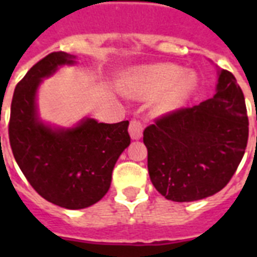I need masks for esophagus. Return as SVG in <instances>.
<instances>
[{"instance_id":"obj_1","label":"esophagus","mask_w":257,"mask_h":257,"mask_svg":"<svg viewBox=\"0 0 257 257\" xmlns=\"http://www.w3.org/2000/svg\"><path fill=\"white\" fill-rule=\"evenodd\" d=\"M144 132V122H141L140 120H132L129 124V135L133 140H139L143 136Z\"/></svg>"}]
</instances>
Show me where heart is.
I'll return each instance as SVG.
<instances>
[{"instance_id":"1","label":"heart","mask_w":257,"mask_h":257,"mask_svg":"<svg viewBox=\"0 0 257 257\" xmlns=\"http://www.w3.org/2000/svg\"><path fill=\"white\" fill-rule=\"evenodd\" d=\"M197 86V77L193 73H184L183 68L176 65H155L139 70L135 74V88L148 97L159 96L171 90L161 100V110H171L183 104Z\"/></svg>"}]
</instances>
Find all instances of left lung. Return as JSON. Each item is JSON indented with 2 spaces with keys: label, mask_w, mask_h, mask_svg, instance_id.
I'll return each instance as SVG.
<instances>
[{
  "label": "left lung",
  "mask_w": 257,
  "mask_h": 257,
  "mask_svg": "<svg viewBox=\"0 0 257 257\" xmlns=\"http://www.w3.org/2000/svg\"><path fill=\"white\" fill-rule=\"evenodd\" d=\"M217 76L211 98L145 128L149 177L167 200L185 203L215 195L243 159L248 141L243 90L231 72L221 69Z\"/></svg>",
  "instance_id": "8db88e82"
}]
</instances>
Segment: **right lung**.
Returning a JSON list of instances; mask_svg holds the SVG:
<instances>
[{"label": "right lung", "mask_w": 257, "mask_h": 257, "mask_svg": "<svg viewBox=\"0 0 257 257\" xmlns=\"http://www.w3.org/2000/svg\"><path fill=\"white\" fill-rule=\"evenodd\" d=\"M76 58L53 52L32 66L14 89L9 121L10 147L26 180L38 195L66 209L90 207L104 197L114 164L131 144L129 121L104 124L85 117L60 128L40 118L38 86Z\"/></svg>", "instance_id": "1"}]
</instances>
